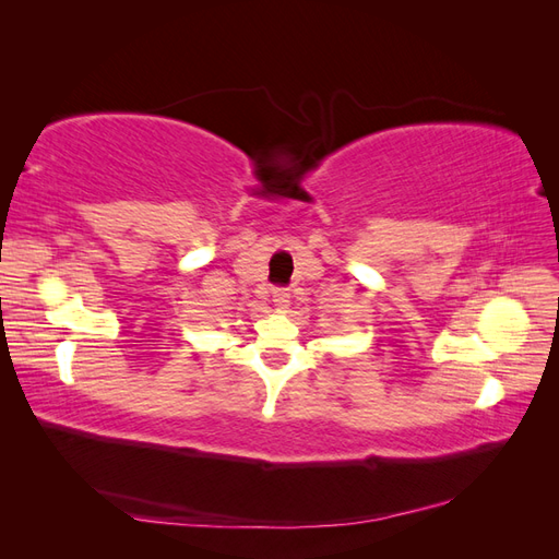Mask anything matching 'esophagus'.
<instances>
[{"instance_id":"34e87169","label":"esophagus","mask_w":559,"mask_h":559,"mask_svg":"<svg viewBox=\"0 0 559 559\" xmlns=\"http://www.w3.org/2000/svg\"><path fill=\"white\" fill-rule=\"evenodd\" d=\"M273 300H275V306L280 310H286V308H289V302H292V294H289V289H275Z\"/></svg>"}]
</instances>
